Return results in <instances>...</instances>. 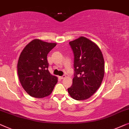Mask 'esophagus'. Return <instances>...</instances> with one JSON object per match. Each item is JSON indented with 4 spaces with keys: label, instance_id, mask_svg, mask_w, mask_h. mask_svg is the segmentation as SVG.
<instances>
[{
    "label": "esophagus",
    "instance_id": "34e87169",
    "mask_svg": "<svg viewBox=\"0 0 129 129\" xmlns=\"http://www.w3.org/2000/svg\"><path fill=\"white\" fill-rule=\"evenodd\" d=\"M59 78H60L61 79H64V78H65V75H62V76H61V77H59Z\"/></svg>",
    "mask_w": 129,
    "mask_h": 129
}]
</instances>
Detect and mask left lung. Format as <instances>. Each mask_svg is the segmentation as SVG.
Masks as SVG:
<instances>
[{
	"label": "left lung",
	"instance_id": "obj_1",
	"mask_svg": "<svg viewBox=\"0 0 129 129\" xmlns=\"http://www.w3.org/2000/svg\"><path fill=\"white\" fill-rule=\"evenodd\" d=\"M69 44L74 53L75 72L68 93L75 100H85L101 86L105 74L104 59L99 47L84 37Z\"/></svg>",
	"mask_w": 129,
	"mask_h": 129
}]
</instances>
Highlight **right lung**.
Listing matches in <instances>:
<instances>
[{"label": "right lung", "instance_id": "right-lung-1", "mask_svg": "<svg viewBox=\"0 0 129 129\" xmlns=\"http://www.w3.org/2000/svg\"><path fill=\"white\" fill-rule=\"evenodd\" d=\"M55 46L56 43L35 39L21 52L17 63L18 75L23 89L31 96L42 98L50 95L57 83V77L48 70L47 57Z\"/></svg>", "mask_w": 129, "mask_h": 129}]
</instances>
